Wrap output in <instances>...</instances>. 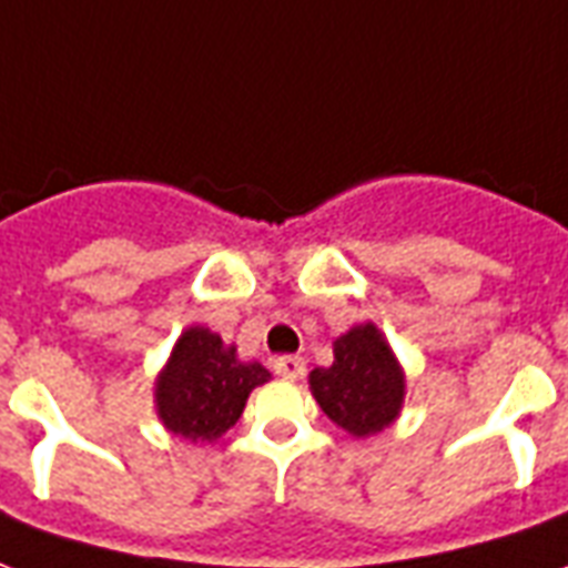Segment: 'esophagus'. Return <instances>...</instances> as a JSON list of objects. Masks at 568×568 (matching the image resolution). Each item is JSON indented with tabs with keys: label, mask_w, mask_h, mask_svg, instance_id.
<instances>
[{
	"label": "esophagus",
	"mask_w": 568,
	"mask_h": 568,
	"mask_svg": "<svg viewBox=\"0 0 568 568\" xmlns=\"http://www.w3.org/2000/svg\"><path fill=\"white\" fill-rule=\"evenodd\" d=\"M274 369L280 378L297 381L306 375V363H303V357H280V361L274 363Z\"/></svg>",
	"instance_id": "obj_1"
}]
</instances>
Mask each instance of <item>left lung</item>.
Here are the masks:
<instances>
[{
	"instance_id": "obj_1",
	"label": "left lung",
	"mask_w": 568,
	"mask_h": 568,
	"mask_svg": "<svg viewBox=\"0 0 568 568\" xmlns=\"http://www.w3.org/2000/svg\"><path fill=\"white\" fill-rule=\"evenodd\" d=\"M318 408L352 438H372L399 419L408 378L375 322L354 324L333 339V363L310 372Z\"/></svg>"
}]
</instances>
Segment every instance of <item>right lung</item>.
I'll list each match as a JSON object with an SVG mask.
<instances>
[{"label": "right lung", "mask_w": 568, "mask_h": 568, "mask_svg": "<svg viewBox=\"0 0 568 568\" xmlns=\"http://www.w3.org/2000/svg\"><path fill=\"white\" fill-rule=\"evenodd\" d=\"M271 372L241 361L237 345H226L205 324H190L154 378V410L166 432L190 444H214L235 426L255 387Z\"/></svg>", "instance_id": "add662e5"}]
</instances>
